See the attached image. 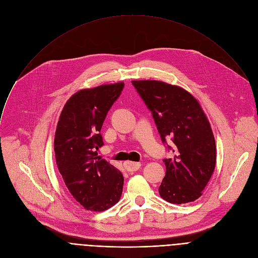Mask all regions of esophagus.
I'll return each instance as SVG.
<instances>
[{"label": "esophagus", "instance_id": "34e87169", "mask_svg": "<svg viewBox=\"0 0 258 258\" xmlns=\"http://www.w3.org/2000/svg\"><path fill=\"white\" fill-rule=\"evenodd\" d=\"M123 165L127 171H136L141 167L140 162H134V161H125Z\"/></svg>", "mask_w": 258, "mask_h": 258}]
</instances>
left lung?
I'll return each instance as SVG.
<instances>
[{
	"label": "left lung",
	"mask_w": 258,
	"mask_h": 258,
	"mask_svg": "<svg viewBox=\"0 0 258 258\" xmlns=\"http://www.w3.org/2000/svg\"><path fill=\"white\" fill-rule=\"evenodd\" d=\"M153 116L162 143L174 152L164 158L161 198L172 204L195 201L209 181L216 160L215 141L198 101L186 90L158 81H134ZM171 139L170 147L166 142Z\"/></svg>",
	"instance_id": "8db88e82"
}]
</instances>
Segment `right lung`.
Here are the masks:
<instances>
[{
  "label": "right lung",
  "instance_id": "add662e5",
  "mask_svg": "<svg viewBox=\"0 0 258 258\" xmlns=\"http://www.w3.org/2000/svg\"><path fill=\"white\" fill-rule=\"evenodd\" d=\"M123 88V83H117L76 93L57 124L54 151L59 172L70 194L87 210L104 211L121 197L122 173L101 159L97 150L104 145L103 122Z\"/></svg>",
  "mask_w": 258,
  "mask_h": 258
}]
</instances>
